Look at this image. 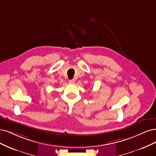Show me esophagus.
Instances as JSON below:
<instances>
[{"label":"esophagus","instance_id":"34e87169","mask_svg":"<svg viewBox=\"0 0 156 156\" xmlns=\"http://www.w3.org/2000/svg\"><path fill=\"white\" fill-rule=\"evenodd\" d=\"M69 82L70 83H75V80H74V79H73V80H70L69 81Z\"/></svg>","mask_w":156,"mask_h":156}]
</instances>
